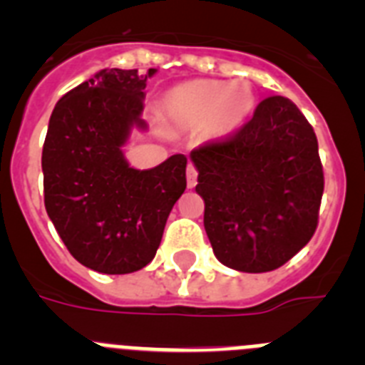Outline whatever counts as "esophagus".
I'll return each instance as SVG.
<instances>
[{"instance_id":"34e87169","label":"esophagus","mask_w":365,"mask_h":365,"mask_svg":"<svg viewBox=\"0 0 365 365\" xmlns=\"http://www.w3.org/2000/svg\"><path fill=\"white\" fill-rule=\"evenodd\" d=\"M186 185H188V188H195V185H197V170L193 168V164H188V168H186Z\"/></svg>"}]
</instances>
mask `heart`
Masks as SVG:
<instances>
[{
	"label": "heart",
	"instance_id": "1",
	"mask_svg": "<svg viewBox=\"0 0 365 365\" xmlns=\"http://www.w3.org/2000/svg\"><path fill=\"white\" fill-rule=\"evenodd\" d=\"M256 106V93L247 80H193L166 93L164 118L177 130L206 125L215 137L235 131Z\"/></svg>",
	"mask_w": 365,
	"mask_h": 365
}]
</instances>
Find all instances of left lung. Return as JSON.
Instances as JSON below:
<instances>
[{"mask_svg": "<svg viewBox=\"0 0 365 365\" xmlns=\"http://www.w3.org/2000/svg\"><path fill=\"white\" fill-rule=\"evenodd\" d=\"M190 159L206 235L222 265L269 272L311 241L324 170L314 130L294 102L269 96L234 137L205 144Z\"/></svg>", "mask_w": 365, "mask_h": 365, "instance_id": "1", "label": "left lung"}]
</instances>
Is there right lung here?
Returning <instances> with one entry per match:
<instances>
[{"label":"right lung","instance_id":"obj_1","mask_svg":"<svg viewBox=\"0 0 365 365\" xmlns=\"http://www.w3.org/2000/svg\"><path fill=\"white\" fill-rule=\"evenodd\" d=\"M157 69H102L58 100L41 151L45 210L71 256L102 274H130L157 254L186 188V157L131 168L122 146L143 120Z\"/></svg>","mask_w":365,"mask_h":365}]
</instances>
